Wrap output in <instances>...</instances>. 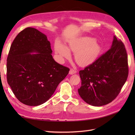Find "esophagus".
I'll return each instance as SVG.
<instances>
[{"instance_id":"34e87169","label":"esophagus","mask_w":135,"mask_h":135,"mask_svg":"<svg viewBox=\"0 0 135 135\" xmlns=\"http://www.w3.org/2000/svg\"><path fill=\"white\" fill-rule=\"evenodd\" d=\"M76 73V70H74V69H70L69 74H70V75H73V74H75Z\"/></svg>"}]
</instances>
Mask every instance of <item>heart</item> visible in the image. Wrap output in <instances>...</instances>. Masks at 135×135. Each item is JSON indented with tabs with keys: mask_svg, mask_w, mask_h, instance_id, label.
<instances>
[{
	"mask_svg": "<svg viewBox=\"0 0 135 135\" xmlns=\"http://www.w3.org/2000/svg\"><path fill=\"white\" fill-rule=\"evenodd\" d=\"M58 61L63 63L70 57V51L74 52V59L80 65H87L95 60L101 50L100 45L91 37H82L69 43L67 47L60 42L54 47Z\"/></svg>",
	"mask_w": 135,
	"mask_h": 135,
	"instance_id": "obj_1",
	"label": "heart"
}]
</instances>
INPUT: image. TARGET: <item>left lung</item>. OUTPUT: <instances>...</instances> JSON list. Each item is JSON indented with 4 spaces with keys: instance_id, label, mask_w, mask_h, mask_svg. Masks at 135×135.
<instances>
[{
    "instance_id": "8db88e82",
    "label": "left lung",
    "mask_w": 135,
    "mask_h": 135,
    "mask_svg": "<svg viewBox=\"0 0 135 135\" xmlns=\"http://www.w3.org/2000/svg\"><path fill=\"white\" fill-rule=\"evenodd\" d=\"M78 93L86 103L102 106L111 102L121 91L128 76V56L124 44L114 36L107 52L79 71Z\"/></svg>"
}]
</instances>
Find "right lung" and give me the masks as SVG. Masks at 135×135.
Listing matches in <instances>:
<instances>
[{
  "mask_svg": "<svg viewBox=\"0 0 135 135\" xmlns=\"http://www.w3.org/2000/svg\"><path fill=\"white\" fill-rule=\"evenodd\" d=\"M47 36L33 28L20 32L11 45L7 59V79L20 102L37 106L47 102L70 69L51 55Z\"/></svg>",
  "mask_w": 135,
  "mask_h": 135,
  "instance_id": "1",
  "label": "right lung"
}]
</instances>
